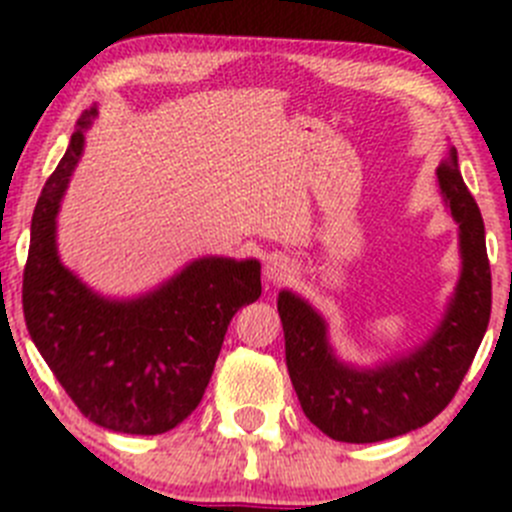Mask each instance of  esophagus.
<instances>
[{
    "label": "esophagus",
    "mask_w": 512,
    "mask_h": 512,
    "mask_svg": "<svg viewBox=\"0 0 512 512\" xmlns=\"http://www.w3.org/2000/svg\"><path fill=\"white\" fill-rule=\"evenodd\" d=\"M290 275H293V267L285 257H270L265 265V280L270 285H283L288 283Z\"/></svg>",
    "instance_id": "esophagus-1"
}]
</instances>
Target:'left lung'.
Wrapping results in <instances>:
<instances>
[{"instance_id":"left-lung-1","label":"left lung","mask_w":512,"mask_h":512,"mask_svg":"<svg viewBox=\"0 0 512 512\" xmlns=\"http://www.w3.org/2000/svg\"><path fill=\"white\" fill-rule=\"evenodd\" d=\"M437 179L460 224L462 272L450 308L424 346L379 369H351L333 356L321 315L290 290L278 298L285 364L300 407L315 427L338 442H381L432 422L457 394L487 331L493 278L485 224L462 181L455 148L439 164Z\"/></svg>"}]
</instances>
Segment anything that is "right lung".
<instances>
[{"label": "right lung", "mask_w": 512, "mask_h": 512, "mask_svg": "<svg viewBox=\"0 0 512 512\" xmlns=\"http://www.w3.org/2000/svg\"><path fill=\"white\" fill-rule=\"evenodd\" d=\"M95 116L90 108L78 118L37 199L22 310L37 351L90 422L164 434L199 407L232 315L260 298V262L202 257L136 300L85 288L57 257L55 214Z\"/></svg>", "instance_id": "1"}]
</instances>
